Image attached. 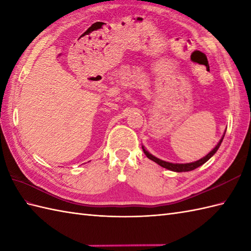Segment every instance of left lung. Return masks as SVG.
<instances>
[{
	"label": "left lung",
	"instance_id": "obj_1",
	"mask_svg": "<svg viewBox=\"0 0 251 251\" xmlns=\"http://www.w3.org/2000/svg\"><path fill=\"white\" fill-rule=\"evenodd\" d=\"M225 133H226V132H225ZM225 133H224L223 138L220 139V141L217 143L216 147H215L206 156H204V157H203V158H201V159H199V160H197V161L189 162V164H172V162H168V161H165V160H161V159H159V158H157V157L153 156L152 154H150V153L148 152V151L144 149L143 145H142V150H143L144 154L147 155V157H148L149 159L155 161L156 164H158V165L161 166L162 168H166V169H168V170H171V171H174V172H187V171L195 170V169H197L198 167H200V166H202L203 164H205V162H206L209 158H211V157H212L215 153L217 152L219 147H220L221 142H223V140H224Z\"/></svg>",
	"mask_w": 251,
	"mask_h": 251
}]
</instances>
